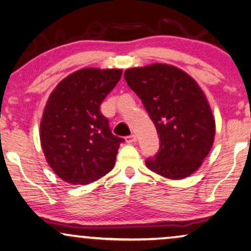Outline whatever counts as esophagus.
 <instances>
[{
	"mask_svg": "<svg viewBox=\"0 0 251 251\" xmlns=\"http://www.w3.org/2000/svg\"><path fill=\"white\" fill-rule=\"evenodd\" d=\"M126 143L132 144V143H136L137 138H136L135 135H129V136H126Z\"/></svg>",
	"mask_w": 251,
	"mask_h": 251,
	"instance_id": "esophagus-1",
	"label": "esophagus"
}]
</instances>
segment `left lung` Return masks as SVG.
Returning <instances> with one entry per match:
<instances>
[{
	"instance_id": "8db88e82",
	"label": "left lung",
	"mask_w": 251,
	"mask_h": 251,
	"mask_svg": "<svg viewBox=\"0 0 251 251\" xmlns=\"http://www.w3.org/2000/svg\"><path fill=\"white\" fill-rule=\"evenodd\" d=\"M128 86L141 99L159 137V150L145 160L148 169L169 179L196 172L211 150L215 121L198 83L166 64L125 72Z\"/></svg>"
}]
</instances>
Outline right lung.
<instances>
[{
  "instance_id": "right-lung-1",
  "label": "right lung",
  "mask_w": 251,
  "mask_h": 251,
  "mask_svg": "<svg viewBox=\"0 0 251 251\" xmlns=\"http://www.w3.org/2000/svg\"><path fill=\"white\" fill-rule=\"evenodd\" d=\"M122 70L82 69L58 83L40 122V143L49 165L73 185L93 182L111 171L125 140L111 132L100 106Z\"/></svg>"
}]
</instances>
